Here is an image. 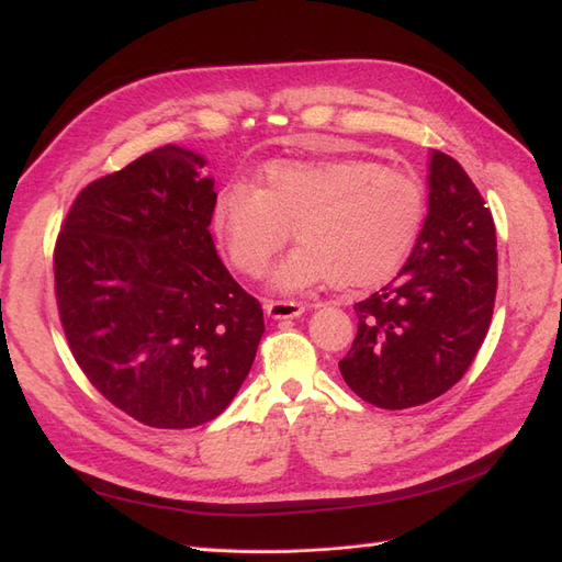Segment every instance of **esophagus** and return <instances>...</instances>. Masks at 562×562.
<instances>
[{
	"mask_svg": "<svg viewBox=\"0 0 562 562\" xmlns=\"http://www.w3.org/2000/svg\"><path fill=\"white\" fill-rule=\"evenodd\" d=\"M265 312L271 318H297L304 312V307L300 302H267Z\"/></svg>",
	"mask_w": 562,
	"mask_h": 562,
	"instance_id": "esophagus-1",
	"label": "esophagus"
}]
</instances>
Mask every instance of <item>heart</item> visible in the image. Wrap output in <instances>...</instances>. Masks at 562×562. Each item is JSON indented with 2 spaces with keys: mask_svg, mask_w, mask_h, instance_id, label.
<instances>
[{
  "mask_svg": "<svg viewBox=\"0 0 562 562\" xmlns=\"http://www.w3.org/2000/svg\"><path fill=\"white\" fill-rule=\"evenodd\" d=\"M260 180V190L246 182L220 190L213 229L246 277L265 274L295 229L302 244L271 277L288 293L328 281L370 288L394 277L427 211L415 173L370 159L277 161Z\"/></svg>",
  "mask_w": 562,
  "mask_h": 562,
  "instance_id": "obj_1",
  "label": "heart"
}]
</instances>
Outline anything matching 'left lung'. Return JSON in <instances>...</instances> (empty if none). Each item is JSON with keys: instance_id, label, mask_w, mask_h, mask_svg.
Wrapping results in <instances>:
<instances>
[{"instance_id": "1", "label": "left lung", "mask_w": 562, "mask_h": 562, "mask_svg": "<svg viewBox=\"0 0 562 562\" xmlns=\"http://www.w3.org/2000/svg\"><path fill=\"white\" fill-rule=\"evenodd\" d=\"M495 293V223L464 168L434 149L417 244L394 281L353 304L359 333L339 372L356 396L384 411L438 398L479 353Z\"/></svg>"}]
</instances>
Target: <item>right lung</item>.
<instances>
[{
	"mask_svg": "<svg viewBox=\"0 0 562 562\" xmlns=\"http://www.w3.org/2000/svg\"><path fill=\"white\" fill-rule=\"evenodd\" d=\"M164 145L83 187L54 252L67 345L119 411L157 429L215 419L255 361L260 302L211 236L215 180Z\"/></svg>",
	"mask_w": 562,
	"mask_h": 562,
	"instance_id": "obj_1",
	"label": "right lung"
}]
</instances>
